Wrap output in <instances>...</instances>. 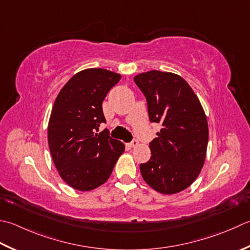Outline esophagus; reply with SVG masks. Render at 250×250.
Returning <instances> with one entry per match:
<instances>
[{
	"label": "esophagus",
	"mask_w": 250,
	"mask_h": 250,
	"mask_svg": "<svg viewBox=\"0 0 250 250\" xmlns=\"http://www.w3.org/2000/svg\"><path fill=\"white\" fill-rule=\"evenodd\" d=\"M138 145H139V141H136V140H133L131 142V143H129L130 147H136Z\"/></svg>",
	"instance_id": "34e87169"
}]
</instances>
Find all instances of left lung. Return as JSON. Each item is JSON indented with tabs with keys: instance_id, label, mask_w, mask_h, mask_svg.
I'll list each match as a JSON object with an SVG mask.
<instances>
[{
	"instance_id": "1",
	"label": "left lung",
	"mask_w": 250,
	"mask_h": 250,
	"mask_svg": "<svg viewBox=\"0 0 250 250\" xmlns=\"http://www.w3.org/2000/svg\"><path fill=\"white\" fill-rule=\"evenodd\" d=\"M147 101L149 120L161 125L149 143L150 159L140 166L151 188L177 194L202 171L208 145L207 117L198 97L182 77L150 70L134 77Z\"/></svg>"
}]
</instances>
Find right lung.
Instances as JSON below:
<instances>
[{"label": "right lung", "instance_id": "right-lung-1", "mask_svg": "<svg viewBox=\"0 0 250 250\" xmlns=\"http://www.w3.org/2000/svg\"><path fill=\"white\" fill-rule=\"evenodd\" d=\"M121 79L119 73L89 68L76 73L58 93L51 112L47 140L58 174L77 190L104 184L125 151L122 142L105 131L103 101Z\"/></svg>", "mask_w": 250, "mask_h": 250}]
</instances>
